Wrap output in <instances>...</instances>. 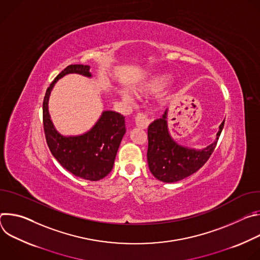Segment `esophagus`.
I'll list each match as a JSON object with an SVG mask.
<instances>
[{
    "instance_id": "1",
    "label": "esophagus",
    "mask_w": 260,
    "mask_h": 260,
    "mask_svg": "<svg viewBox=\"0 0 260 260\" xmlns=\"http://www.w3.org/2000/svg\"><path fill=\"white\" fill-rule=\"evenodd\" d=\"M135 122H136V125L138 127H141V128H147L148 125H149V118H148L147 114L145 113H138L136 118H135Z\"/></svg>"
}]
</instances>
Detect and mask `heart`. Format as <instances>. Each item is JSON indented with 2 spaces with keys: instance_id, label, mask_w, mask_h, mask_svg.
Returning a JSON list of instances; mask_svg holds the SVG:
<instances>
[{
  "instance_id": "b5f03b06",
  "label": "heart",
  "mask_w": 260,
  "mask_h": 260,
  "mask_svg": "<svg viewBox=\"0 0 260 260\" xmlns=\"http://www.w3.org/2000/svg\"><path fill=\"white\" fill-rule=\"evenodd\" d=\"M171 80H172V76L168 73L155 74V75L151 76L143 84L140 91L144 94H157L168 86ZM120 94H121V98L126 102L134 101L133 94L126 90L120 91Z\"/></svg>"
}]
</instances>
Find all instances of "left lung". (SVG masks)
I'll use <instances>...</instances> for the list:
<instances>
[{
	"label": "left lung",
	"instance_id": "1",
	"mask_svg": "<svg viewBox=\"0 0 260 260\" xmlns=\"http://www.w3.org/2000/svg\"><path fill=\"white\" fill-rule=\"evenodd\" d=\"M224 126L219 125L215 141L204 149L179 145L171 136L168 126V110L161 118L148 126L147 160L152 175L159 181L173 183L199 171L210 158Z\"/></svg>",
	"mask_w": 260,
	"mask_h": 260
}]
</instances>
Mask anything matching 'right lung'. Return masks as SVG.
I'll list each match as a JSON object with an SVG mask.
<instances>
[{
  "instance_id": "add662e5",
  "label": "right lung",
  "mask_w": 260,
  "mask_h": 260,
  "mask_svg": "<svg viewBox=\"0 0 260 260\" xmlns=\"http://www.w3.org/2000/svg\"><path fill=\"white\" fill-rule=\"evenodd\" d=\"M90 67L70 64L61 71L47 88L43 101V125L46 142L55 159L67 171L89 181L106 177L113 168L120 142L126 132L123 115L115 111H104L95 124L78 136H63L57 132L48 111V102L55 83L69 74L90 78Z\"/></svg>"
}]
</instances>
